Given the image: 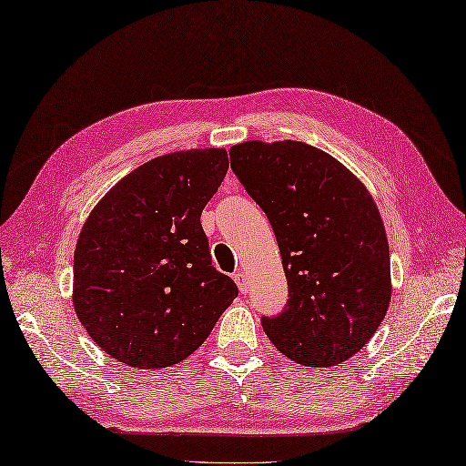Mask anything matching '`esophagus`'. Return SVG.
<instances>
[{"label":"esophagus","instance_id":"esophagus-1","mask_svg":"<svg viewBox=\"0 0 466 466\" xmlns=\"http://www.w3.org/2000/svg\"><path fill=\"white\" fill-rule=\"evenodd\" d=\"M233 279H235V283L239 285V291H241V293H247V285H249V281H247V273H245V271H237V273L233 275Z\"/></svg>","mask_w":466,"mask_h":466}]
</instances>
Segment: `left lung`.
Returning a JSON list of instances; mask_svg holds the SVG:
<instances>
[{"instance_id":"1","label":"left lung","mask_w":466,"mask_h":466,"mask_svg":"<svg viewBox=\"0 0 466 466\" xmlns=\"http://www.w3.org/2000/svg\"><path fill=\"white\" fill-rule=\"evenodd\" d=\"M231 169L267 213L289 303L263 317L285 357L335 367L363 349L390 303V257L373 195L333 155L303 141L233 146Z\"/></svg>"}]
</instances>
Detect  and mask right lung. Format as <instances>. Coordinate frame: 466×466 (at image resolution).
Masks as SVG:
<instances>
[{"mask_svg": "<svg viewBox=\"0 0 466 466\" xmlns=\"http://www.w3.org/2000/svg\"><path fill=\"white\" fill-rule=\"evenodd\" d=\"M227 169L223 147L161 155L113 185L81 227L74 309L93 343L119 363H181L239 293L211 267L201 227Z\"/></svg>", "mask_w": 466, "mask_h": 466, "instance_id": "1", "label": "right lung"}]
</instances>
